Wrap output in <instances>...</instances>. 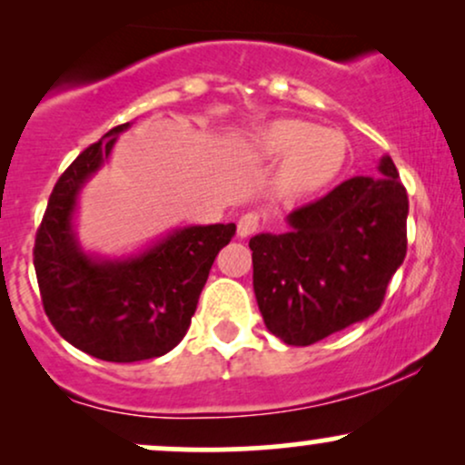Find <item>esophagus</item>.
<instances>
[{
    "label": "esophagus",
    "mask_w": 465,
    "mask_h": 465,
    "mask_svg": "<svg viewBox=\"0 0 465 465\" xmlns=\"http://www.w3.org/2000/svg\"><path fill=\"white\" fill-rule=\"evenodd\" d=\"M260 227V216L255 214V212H247V214H242L238 218V236L240 238H247L251 233L258 232Z\"/></svg>",
    "instance_id": "obj_1"
}]
</instances>
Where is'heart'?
Segmentation results:
<instances>
[{
  "mask_svg": "<svg viewBox=\"0 0 465 465\" xmlns=\"http://www.w3.org/2000/svg\"><path fill=\"white\" fill-rule=\"evenodd\" d=\"M253 148L262 159H282L280 188L292 196L312 194L332 183L350 157V142L339 129L295 117L264 124L255 133Z\"/></svg>",
  "mask_w": 465,
  "mask_h": 465,
  "instance_id": "obj_1",
  "label": "heart"
}]
</instances>
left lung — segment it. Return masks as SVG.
Masks as SVG:
<instances>
[{"label":"left lung","instance_id":"8db88e82","mask_svg":"<svg viewBox=\"0 0 465 465\" xmlns=\"http://www.w3.org/2000/svg\"><path fill=\"white\" fill-rule=\"evenodd\" d=\"M381 177H351L286 216L288 232L258 233L253 291L271 334L312 345L371 317L407 255V190L385 154Z\"/></svg>","mask_w":465,"mask_h":465}]
</instances>
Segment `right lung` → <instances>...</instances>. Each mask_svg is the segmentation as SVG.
<instances>
[{"label": "right lung", "instance_id": "right-lung-1", "mask_svg": "<svg viewBox=\"0 0 465 465\" xmlns=\"http://www.w3.org/2000/svg\"><path fill=\"white\" fill-rule=\"evenodd\" d=\"M129 126H115L74 159L52 190L35 240L47 319L74 348L109 362L157 359L177 348L218 251L236 233L233 223L181 227L140 253L114 260L80 247L74 232L80 190Z\"/></svg>", "mask_w": 465, "mask_h": 465}]
</instances>
